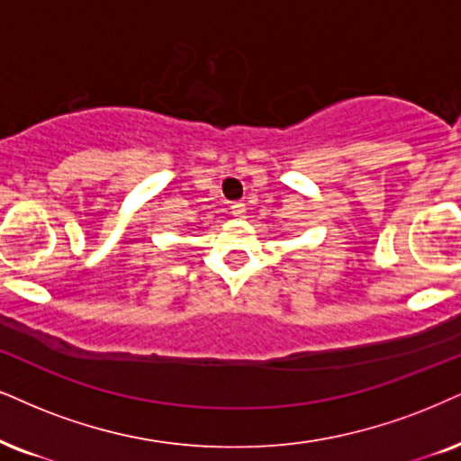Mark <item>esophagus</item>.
Segmentation results:
<instances>
[{
	"label": "esophagus",
	"instance_id": "esophagus-1",
	"mask_svg": "<svg viewBox=\"0 0 461 461\" xmlns=\"http://www.w3.org/2000/svg\"><path fill=\"white\" fill-rule=\"evenodd\" d=\"M230 213L237 215V218H241V215L246 213V203H241V201L232 203V204H230Z\"/></svg>",
	"mask_w": 461,
	"mask_h": 461
}]
</instances>
